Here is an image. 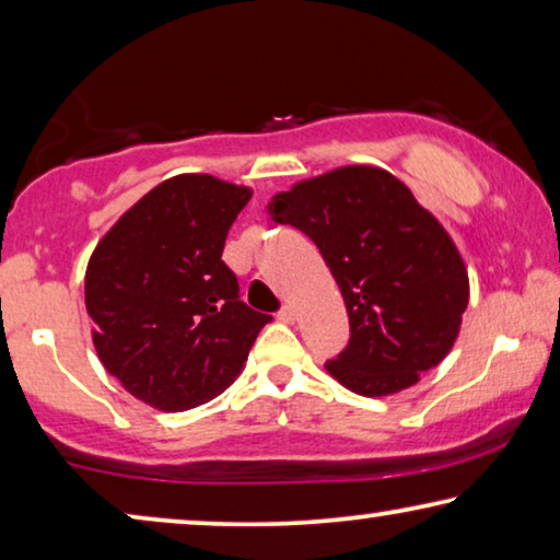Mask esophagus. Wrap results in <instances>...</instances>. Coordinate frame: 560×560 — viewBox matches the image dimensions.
<instances>
[{"label":"esophagus","mask_w":560,"mask_h":560,"mask_svg":"<svg viewBox=\"0 0 560 560\" xmlns=\"http://www.w3.org/2000/svg\"><path fill=\"white\" fill-rule=\"evenodd\" d=\"M279 322H283V324H294V322H296V308L291 306V304L281 306V312H279Z\"/></svg>","instance_id":"esophagus-1"}]
</instances>
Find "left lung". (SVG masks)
<instances>
[{
  "instance_id": "1",
  "label": "left lung",
  "mask_w": 560,
  "mask_h": 560,
  "mask_svg": "<svg viewBox=\"0 0 560 560\" xmlns=\"http://www.w3.org/2000/svg\"><path fill=\"white\" fill-rule=\"evenodd\" d=\"M269 217L318 246L351 339L326 371L359 396H392L446 359L468 306L454 238L386 168L351 164L269 201Z\"/></svg>"
}]
</instances>
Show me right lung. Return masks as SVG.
Wrapping results in <instances>:
<instances>
[{
    "label": "right lung",
    "mask_w": 560,
    "mask_h": 560,
    "mask_svg": "<svg viewBox=\"0 0 560 560\" xmlns=\"http://www.w3.org/2000/svg\"><path fill=\"white\" fill-rule=\"evenodd\" d=\"M248 199V186L211 174L172 176L124 211L89 259L96 357L159 411H186L224 392L271 322L238 299L221 259Z\"/></svg>",
    "instance_id": "obj_1"
}]
</instances>
